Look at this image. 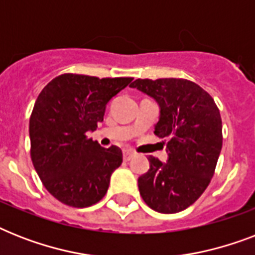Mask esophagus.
I'll return each mask as SVG.
<instances>
[{
    "label": "esophagus",
    "mask_w": 255,
    "mask_h": 255,
    "mask_svg": "<svg viewBox=\"0 0 255 255\" xmlns=\"http://www.w3.org/2000/svg\"><path fill=\"white\" fill-rule=\"evenodd\" d=\"M133 155H135L133 152H131V151H124V152H123V159H124V161H129V160H131L132 157H133Z\"/></svg>",
    "instance_id": "esophagus-1"
}]
</instances>
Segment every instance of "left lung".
Masks as SVG:
<instances>
[{
	"mask_svg": "<svg viewBox=\"0 0 255 255\" xmlns=\"http://www.w3.org/2000/svg\"><path fill=\"white\" fill-rule=\"evenodd\" d=\"M129 86L159 103L155 135L168 139V163L148 157L149 169L137 180L140 196L159 213H178L197 201L213 177L222 148L220 110L188 79H136Z\"/></svg>",
	"mask_w": 255,
	"mask_h": 255,
	"instance_id": "1",
	"label": "left lung"
}]
</instances>
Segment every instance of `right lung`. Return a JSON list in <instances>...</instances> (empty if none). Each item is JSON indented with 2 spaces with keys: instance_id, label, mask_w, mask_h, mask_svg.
Returning <instances> with one entry per match:
<instances>
[{
  "instance_id": "right-lung-1",
  "label": "right lung",
  "mask_w": 255,
  "mask_h": 255,
  "mask_svg": "<svg viewBox=\"0 0 255 255\" xmlns=\"http://www.w3.org/2000/svg\"><path fill=\"white\" fill-rule=\"evenodd\" d=\"M132 78L62 74L38 95L30 116V156L42 184L65 205L87 208L106 196L112 172L123 161L116 145L90 139L106 104Z\"/></svg>"
}]
</instances>
